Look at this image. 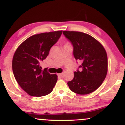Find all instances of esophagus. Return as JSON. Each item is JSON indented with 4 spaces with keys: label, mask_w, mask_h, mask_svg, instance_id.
Segmentation results:
<instances>
[{
    "label": "esophagus",
    "mask_w": 125,
    "mask_h": 125,
    "mask_svg": "<svg viewBox=\"0 0 125 125\" xmlns=\"http://www.w3.org/2000/svg\"><path fill=\"white\" fill-rule=\"evenodd\" d=\"M63 73H58V75L59 76L62 77L63 76Z\"/></svg>",
    "instance_id": "esophagus-1"
}]
</instances>
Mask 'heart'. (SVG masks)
<instances>
[{
  "instance_id": "heart-1",
  "label": "heart",
  "mask_w": 125,
  "mask_h": 125,
  "mask_svg": "<svg viewBox=\"0 0 125 125\" xmlns=\"http://www.w3.org/2000/svg\"><path fill=\"white\" fill-rule=\"evenodd\" d=\"M66 44H67V43H66Z\"/></svg>"
}]
</instances>
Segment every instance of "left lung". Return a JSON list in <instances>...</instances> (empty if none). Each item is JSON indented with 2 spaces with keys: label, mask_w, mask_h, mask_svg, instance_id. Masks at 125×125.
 Here are the masks:
<instances>
[{
  "label": "left lung",
  "mask_w": 125,
  "mask_h": 125,
  "mask_svg": "<svg viewBox=\"0 0 125 125\" xmlns=\"http://www.w3.org/2000/svg\"><path fill=\"white\" fill-rule=\"evenodd\" d=\"M63 33L73 44L74 58L82 62V70L74 72L73 80L67 82L69 87L77 94H89L101 85L106 76V52L99 42L88 34L75 31Z\"/></svg>",
  "instance_id": "1"
}]
</instances>
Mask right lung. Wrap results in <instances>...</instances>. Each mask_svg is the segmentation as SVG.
I'll use <instances>...</instances> for the list:
<instances>
[{
  "label": "right lung",
  "instance_id": "add662e5",
  "mask_svg": "<svg viewBox=\"0 0 125 125\" xmlns=\"http://www.w3.org/2000/svg\"><path fill=\"white\" fill-rule=\"evenodd\" d=\"M62 31L33 35L20 44L12 60V70L17 82L27 94L43 96L52 92L58 81L56 74L41 69L40 62L46 58Z\"/></svg>",
  "mask_w": 125,
  "mask_h": 125
}]
</instances>
